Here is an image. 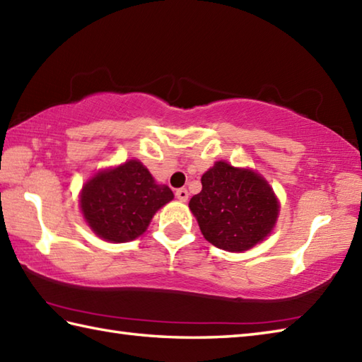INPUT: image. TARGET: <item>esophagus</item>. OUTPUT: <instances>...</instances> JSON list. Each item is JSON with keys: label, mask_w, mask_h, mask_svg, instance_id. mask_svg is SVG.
<instances>
[{"label": "esophagus", "mask_w": 362, "mask_h": 362, "mask_svg": "<svg viewBox=\"0 0 362 362\" xmlns=\"http://www.w3.org/2000/svg\"><path fill=\"white\" fill-rule=\"evenodd\" d=\"M176 198H178L180 202H187V198H189L187 189H178V190H176Z\"/></svg>", "instance_id": "esophagus-1"}]
</instances>
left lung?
Masks as SVG:
<instances>
[{
    "instance_id": "1",
    "label": "left lung",
    "mask_w": 362,
    "mask_h": 362,
    "mask_svg": "<svg viewBox=\"0 0 362 362\" xmlns=\"http://www.w3.org/2000/svg\"><path fill=\"white\" fill-rule=\"evenodd\" d=\"M202 192L190 198L204 239L226 252H247L274 230L279 202L265 178L250 168L218 160L202 176Z\"/></svg>"
}]
</instances>
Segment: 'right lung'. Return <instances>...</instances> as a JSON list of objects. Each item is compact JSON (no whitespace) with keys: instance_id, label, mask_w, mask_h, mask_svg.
Masks as SVG:
<instances>
[{"instance_id":"add662e5","label":"right lung","mask_w":362,"mask_h":362,"mask_svg":"<svg viewBox=\"0 0 362 362\" xmlns=\"http://www.w3.org/2000/svg\"><path fill=\"white\" fill-rule=\"evenodd\" d=\"M173 200L165 184H156L142 162L124 164L95 173L79 195L83 217L90 230L107 242L137 239L162 206Z\"/></svg>"}]
</instances>
